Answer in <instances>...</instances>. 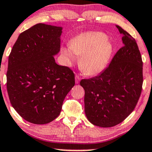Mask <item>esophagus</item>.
Listing matches in <instances>:
<instances>
[{
    "mask_svg": "<svg viewBox=\"0 0 152 152\" xmlns=\"http://www.w3.org/2000/svg\"><path fill=\"white\" fill-rule=\"evenodd\" d=\"M80 80H81V77L79 75H76L75 76V83H77H77H79Z\"/></svg>",
    "mask_w": 152,
    "mask_h": 152,
    "instance_id": "esophagus-1",
    "label": "esophagus"
}]
</instances>
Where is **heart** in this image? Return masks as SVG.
Wrapping results in <instances>:
<instances>
[{"label":"heart","mask_w":152,"mask_h":152,"mask_svg":"<svg viewBox=\"0 0 152 152\" xmlns=\"http://www.w3.org/2000/svg\"><path fill=\"white\" fill-rule=\"evenodd\" d=\"M114 47L106 34L87 32L80 34L70 41L69 46L61 52L69 66H72L80 56V69L88 75H96L107 67L112 58Z\"/></svg>","instance_id":"1"}]
</instances>
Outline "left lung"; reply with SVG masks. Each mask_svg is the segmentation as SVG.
<instances>
[{"instance_id":"1","label":"left lung","mask_w":152,"mask_h":152,"mask_svg":"<svg viewBox=\"0 0 152 152\" xmlns=\"http://www.w3.org/2000/svg\"><path fill=\"white\" fill-rule=\"evenodd\" d=\"M123 46L99 75L80 83L85 90V113L102 128L118 125L135 109L141 94L143 62L135 40L120 26Z\"/></svg>"}]
</instances>
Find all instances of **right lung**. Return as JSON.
<instances>
[{
	"label": "right lung",
	"mask_w": 152,
	"mask_h": 152,
	"mask_svg": "<svg viewBox=\"0 0 152 152\" xmlns=\"http://www.w3.org/2000/svg\"><path fill=\"white\" fill-rule=\"evenodd\" d=\"M62 27L37 24L22 32L9 56L7 91L22 118L37 125L59 115L65 97L75 86V75L56 63Z\"/></svg>",
	"instance_id": "add662e5"
}]
</instances>
